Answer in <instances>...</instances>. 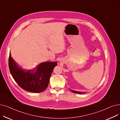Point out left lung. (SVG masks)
<instances>
[{"instance_id": "left-lung-1", "label": "left lung", "mask_w": 120, "mask_h": 120, "mask_svg": "<svg viewBox=\"0 0 120 120\" xmlns=\"http://www.w3.org/2000/svg\"><path fill=\"white\" fill-rule=\"evenodd\" d=\"M72 92L75 93H78V94H83V93H84V92H79V91H74V90H70Z\"/></svg>"}]
</instances>
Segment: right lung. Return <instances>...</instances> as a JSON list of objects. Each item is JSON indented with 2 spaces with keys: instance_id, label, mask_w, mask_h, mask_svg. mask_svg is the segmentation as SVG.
I'll use <instances>...</instances> for the list:
<instances>
[{
  "instance_id": "right-lung-1",
  "label": "right lung",
  "mask_w": 120,
  "mask_h": 120,
  "mask_svg": "<svg viewBox=\"0 0 120 120\" xmlns=\"http://www.w3.org/2000/svg\"><path fill=\"white\" fill-rule=\"evenodd\" d=\"M57 65V62H45L33 70H25L15 63L11 53L9 55V67L12 77L22 89L30 92H41L47 89L53 68Z\"/></svg>"
}]
</instances>
